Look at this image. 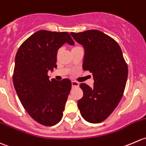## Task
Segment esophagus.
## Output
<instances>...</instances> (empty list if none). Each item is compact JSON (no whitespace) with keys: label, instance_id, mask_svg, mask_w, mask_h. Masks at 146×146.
<instances>
[{"label":"esophagus","instance_id":"obj_1","mask_svg":"<svg viewBox=\"0 0 146 146\" xmlns=\"http://www.w3.org/2000/svg\"><path fill=\"white\" fill-rule=\"evenodd\" d=\"M72 85L73 87H76V86H79V83L77 82H75V81H72Z\"/></svg>","mask_w":146,"mask_h":146}]
</instances>
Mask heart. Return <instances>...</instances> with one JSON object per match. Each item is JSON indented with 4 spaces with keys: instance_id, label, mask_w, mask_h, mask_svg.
Listing matches in <instances>:
<instances>
[{
    "instance_id": "obj_1",
    "label": "heart",
    "mask_w": 146,
    "mask_h": 146,
    "mask_svg": "<svg viewBox=\"0 0 146 146\" xmlns=\"http://www.w3.org/2000/svg\"><path fill=\"white\" fill-rule=\"evenodd\" d=\"M79 47V46H77V45H76V46H74V47L72 49H75V48H77V47Z\"/></svg>"
}]
</instances>
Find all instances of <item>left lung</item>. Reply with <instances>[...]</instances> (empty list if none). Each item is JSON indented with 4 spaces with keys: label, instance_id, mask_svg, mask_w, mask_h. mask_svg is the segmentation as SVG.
Segmentation results:
<instances>
[{
    "label": "left lung",
    "instance_id": "left-lung-1",
    "mask_svg": "<svg viewBox=\"0 0 146 146\" xmlns=\"http://www.w3.org/2000/svg\"><path fill=\"white\" fill-rule=\"evenodd\" d=\"M84 48L83 70L93 76L91 88L80 84L83 96L77 102L82 117L98 123L110 116L123 94L128 77V66L120 46L105 33L97 30L70 33Z\"/></svg>",
    "mask_w": 146,
    "mask_h": 146
}]
</instances>
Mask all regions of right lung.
<instances>
[{
    "label": "right lung",
    "instance_id": "add662e5",
    "mask_svg": "<svg viewBox=\"0 0 146 146\" xmlns=\"http://www.w3.org/2000/svg\"><path fill=\"white\" fill-rule=\"evenodd\" d=\"M74 44L67 32L39 30L21 45L15 55L13 80L18 98L28 114L39 123L54 125L61 121L72 88L70 79H49L57 67V54L64 44Z\"/></svg>",
    "mask_w": 146,
    "mask_h": 146
}]
</instances>
